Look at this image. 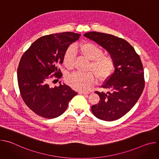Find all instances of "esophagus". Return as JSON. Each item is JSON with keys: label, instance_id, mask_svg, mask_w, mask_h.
<instances>
[{"label": "esophagus", "instance_id": "obj_1", "mask_svg": "<svg viewBox=\"0 0 159 159\" xmlns=\"http://www.w3.org/2000/svg\"><path fill=\"white\" fill-rule=\"evenodd\" d=\"M79 94H89V92H85V91H79Z\"/></svg>", "mask_w": 159, "mask_h": 159}]
</instances>
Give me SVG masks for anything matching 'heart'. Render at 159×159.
Masks as SVG:
<instances>
[{
    "instance_id": "b5f03b06",
    "label": "heart",
    "mask_w": 159,
    "mask_h": 159,
    "mask_svg": "<svg viewBox=\"0 0 159 159\" xmlns=\"http://www.w3.org/2000/svg\"><path fill=\"white\" fill-rule=\"evenodd\" d=\"M84 57L90 60L88 66V72H74L66 77V82L73 89L84 90L91 86L96 79L97 75L99 80H104L111 76L115 70V62L109 55L103 54L102 49L92 42H85L76 48ZM75 57L73 47L68 48L63 57V63L67 69H70L74 66ZM95 74H94L93 72Z\"/></svg>"
}]
</instances>
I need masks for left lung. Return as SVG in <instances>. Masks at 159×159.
Instances as JSON below:
<instances>
[{
	"instance_id": "obj_1",
	"label": "left lung",
	"mask_w": 159,
	"mask_h": 159,
	"mask_svg": "<svg viewBox=\"0 0 159 159\" xmlns=\"http://www.w3.org/2000/svg\"><path fill=\"white\" fill-rule=\"evenodd\" d=\"M105 48L115 60V70L101 87L106 94L95 91L99 102L91 107L94 115L104 121H115L130 111L140 98L145 87L144 71L139 55L124 39L96 31L84 34Z\"/></svg>"
}]
</instances>
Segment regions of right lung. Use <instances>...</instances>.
Returning a JSON list of instances; mask_svg holds the SVG:
<instances>
[{"label":"right lung","instance_id":"obj_1","mask_svg":"<svg viewBox=\"0 0 159 159\" xmlns=\"http://www.w3.org/2000/svg\"><path fill=\"white\" fill-rule=\"evenodd\" d=\"M80 36L72 32L43 36L22 56L17 68L20 94L26 106L37 115L48 119L60 116L78 94L64 84L53 87L49 82L53 78L58 80L62 77L58 65L63 63L65 50Z\"/></svg>","mask_w":159,"mask_h":159}]
</instances>
